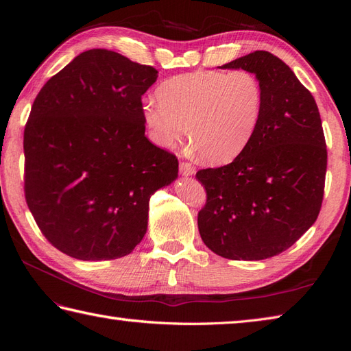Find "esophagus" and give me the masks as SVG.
<instances>
[{"label":"esophagus","instance_id":"1","mask_svg":"<svg viewBox=\"0 0 351 351\" xmlns=\"http://www.w3.org/2000/svg\"><path fill=\"white\" fill-rule=\"evenodd\" d=\"M180 174H182V176H193L195 173H196V169H195V167L192 165V164H190V162H180Z\"/></svg>","mask_w":351,"mask_h":351}]
</instances>
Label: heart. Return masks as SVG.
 Here are the masks:
<instances>
[{"mask_svg":"<svg viewBox=\"0 0 351 351\" xmlns=\"http://www.w3.org/2000/svg\"><path fill=\"white\" fill-rule=\"evenodd\" d=\"M158 98L142 102V117L154 143L177 146L184 139L210 164L239 156L256 133L263 89L247 70H199L165 80Z\"/></svg>","mask_w":351,"mask_h":351,"instance_id":"1","label":"heart"}]
</instances>
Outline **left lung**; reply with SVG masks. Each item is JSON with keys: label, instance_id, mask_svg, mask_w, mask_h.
<instances>
[{"label": "left lung", "instance_id": "8db88e82", "mask_svg": "<svg viewBox=\"0 0 351 351\" xmlns=\"http://www.w3.org/2000/svg\"><path fill=\"white\" fill-rule=\"evenodd\" d=\"M219 69L253 73L263 89V111L234 161L196 173L206 190L199 232L222 258L268 259L291 247L319 215L326 174L319 110L293 70L268 51Z\"/></svg>", "mask_w": 351, "mask_h": 351}]
</instances>
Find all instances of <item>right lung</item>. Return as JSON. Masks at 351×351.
<instances>
[{
    "label": "right lung",
    "mask_w": 351,
    "mask_h": 351,
    "mask_svg": "<svg viewBox=\"0 0 351 351\" xmlns=\"http://www.w3.org/2000/svg\"><path fill=\"white\" fill-rule=\"evenodd\" d=\"M158 71L119 52H82L40 89L25 127V196L42 234L80 261L129 254L151 196L178 176L145 136L142 95Z\"/></svg>",
    "instance_id": "obj_1"
}]
</instances>
